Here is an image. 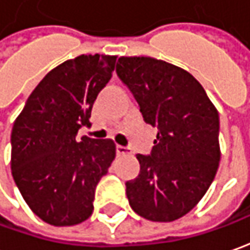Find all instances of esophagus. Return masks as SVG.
Returning a JSON list of instances; mask_svg holds the SVG:
<instances>
[{"label": "esophagus", "instance_id": "obj_1", "mask_svg": "<svg viewBox=\"0 0 250 250\" xmlns=\"http://www.w3.org/2000/svg\"><path fill=\"white\" fill-rule=\"evenodd\" d=\"M116 152H117V155H127V153H130V149H128L127 146H122V145H117Z\"/></svg>", "mask_w": 250, "mask_h": 250}]
</instances>
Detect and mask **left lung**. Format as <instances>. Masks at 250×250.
I'll list each match as a JSON object with an SVG mask.
<instances>
[{"label":"left lung","mask_w":250,"mask_h":250,"mask_svg":"<svg viewBox=\"0 0 250 250\" xmlns=\"http://www.w3.org/2000/svg\"><path fill=\"white\" fill-rule=\"evenodd\" d=\"M116 73L133 92L145 123L158 127L140 174L125 183L128 203L151 221H174L209 189L220 162L219 112L201 83L151 56H120Z\"/></svg>","instance_id":"1"}]
</instances>
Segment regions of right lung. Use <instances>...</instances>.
Here are the masks:
<instances>
[{"mask_svg":"<svg viewBox=\"0 0 250 250\" xmlns=\"http://www.w3.org/2000/svg\"><path fill=\"white\" fill-rule=\"evenodd\" d=\"M116 58L80 55L56 66L13 123V180L33 213L51 226L90 217L97 184L116 156L112 140L76 138L80 127L91 125L94 101L110 80Z\"/></svg>","mask_w":250,"mask_h":250,"instance_id":"right-lung-1","label":"right lung"}]
</instances>
